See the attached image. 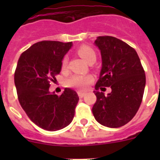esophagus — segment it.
<instances>
[{
	"label": "esophagus",
	"instance_id": "esophagus-1",
	"mask_svg": "<svg viewBox=\"0 0 160 160\" xmlns=\"http://www.w3.org/2000/svg\"><path fill=\"white\" fill-rule=\"evenodd\" d=\"M78 97L80 98H83L85 95H86V92H82V91H78Z\"/></svg>",
	"mask_w": 160,
	"mask_h": 160
}]
</instances>
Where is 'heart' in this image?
Segmentation results:
<instances>
[{
	"label": "heart",
	"instance_id": "heart-1",
	"mask_svg": "<svg viewBox=\"0 0 160 160\" xmlns=\"http://www.w3.org/2000/svg\"><path fill=\"white\" fill-rule=\"evenodd\" d=\"M78 53L82 58L84 59L87 62L91 59H96V53L92 48L90 46H82L78 49ZM67 57L63 58L62 61V67L65 69L67 66ZM94 77L91 74H75L68 78L66 80V85L68 87H73L79 90H84L89 84L92 82Z\"/></svg>",
	"mask_w": 160,
	"mask_h": 160
}]
</instances>
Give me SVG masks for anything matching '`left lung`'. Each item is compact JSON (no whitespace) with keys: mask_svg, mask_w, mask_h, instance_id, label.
<instances>
[{"mask_svg":"<svg viewBox=\"0 0 160 160\" xmlns=\"http://www.w3.org/2000/svg\"><path fill=\"white\" fill-rule=\"evenodd\" d=\"M94 44L102 56V70L94 92V118L102 125L117 128L130 122L142 102L145 71L134 48L111 36L98 37ZM111 87L107 96L98 90Z\"/></svg>","mask_w":160,"mask_h":160,"instance_id":"left-lung-1","label":"left lung"}]
</instances>
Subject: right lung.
<instances>
[{"label": "right lung", "instance_id": "add662e5", "mask_svg": "<svg viewBox=\"0 0 160 160\" xmlns=\"http://www.w3.org/2000/svg\"><path fill=\"white\" fill-rule=\"evenodd\" d=\"M72 42L42 41L21 54L14 73L19 102L32 122L39 128L55 131L73 120L79 98L66 88L60 96L49 91L50 82L62 69L64 55Z\"/></svg>", "mask_w": 160, "mask_h": 160}]
</instances>
